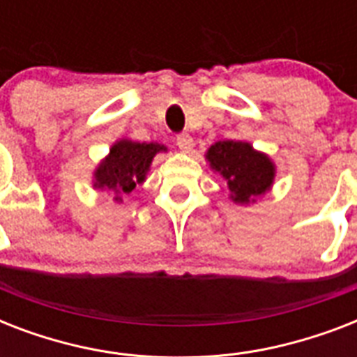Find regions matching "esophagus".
Masks as SVG:
<instances>
[{
  "label": "esophagus",
  "instance_id": "34e87169",
  "mask_svg": "<svg viewBox=\"0 0 357 357\" xmlns=\"http://www.w3.org/2000/svg\"><path fill=\"white\" fill-rule=\"evenodd\" d=\"M176 142H178L179 150L185 151V153H189V151L192 150V146H195V140H192V137H190V135H187V133L178 135Z\"/></svg>",
  "mask_w": 357,
  "mask_h": 357
}]
</instances>
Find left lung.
Here are the masks:
<instances>
[{
  "label": "left lung",
  "mask_w": 357,
  "mask_h": 357,
  "mask_svg": "<svg viewBox=\"0 0 357 357\" xmlns=\"http://www.w3.org/2000/svg\"><path fill=\"white\" fill-rule=\"evenodd\" d=\"M209 167L228 181L231 200L235 204H250L265 195L274 183L276 167L268 155L254 150L243 140H220L207 150Z\"/></svg>",
  "instance_id": "left-lung-1"
}]
</instances>
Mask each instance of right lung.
Listing matches in <instances>:
<instances>
[{
    "mask_svg": "<svg viewBox=\"0 0 357 357\" xmlns=\"http://www.w3.org/2000/svg\"><path fill=\"white\" fill-rule=\"evenodd\" d=\"M159 151H167V148L157 142H133L128 139L114 142L109 155L94 170V189L107 190L114 195V200L122 202V195H129L144 181Z\"/></svg>",
    "mask_w": 357,
    "mask_h": 357,
    "instance_id": "add662e5",
    "label": "right lung"
}]
</instances>
